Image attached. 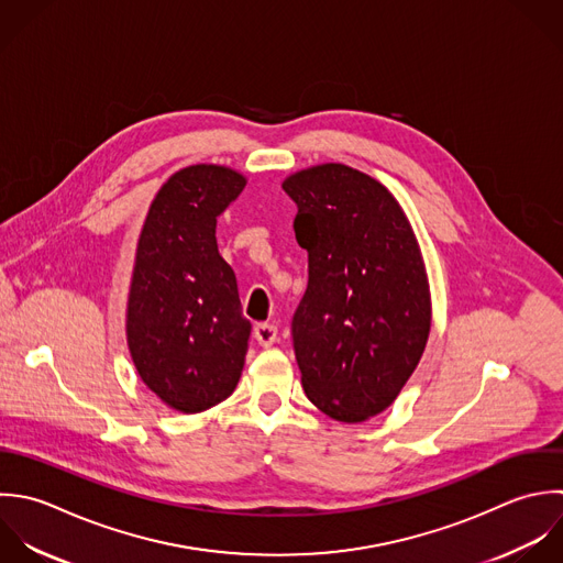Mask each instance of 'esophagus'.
Segmentation results:
<instances>
[{
    "label": "esophagus",
    "mask_w": 563,
    "mask_h": 563,
    "mask_svg": "<svg viewBox=\"0 0 563 563\" xmlns=\"http://www.w3.org/2000/svg\"><path fill=\"white\" fill-rule=\"evenodd\" d=\"M254 338L261 346H272L276 340H278V329L274 324H267V322H261L254 327Z\"/></svg>",
    "instance_id": "obj_1"
}]
</instances>
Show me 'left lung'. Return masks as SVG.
Masks as SVG:
<instances>
[{"mask_svg": "<svg viewBox=\"0 0 563 563\" xmlns=\"http://www.w3.org/2000/svg\"><path fill=\"white\" fill-rule=\"evenodd\" d=\"M309 254L291 318L305 395L331 419L366 421L415 373L430 335V291L412 228L373 177L322 164L285 179Z\"/></svg>", "mask_w": 563, "mask_h": 563, "instance_id": "left-lung-1", "label": "left lung"}]
</instances>
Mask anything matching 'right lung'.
<instances>
[{
	"label": "right lung",
	"mask_w": 563,
	"mask_h": 563,
	"mask_svg": "<svg viewBox=\"0 0 563 563\" xmlns=\"http://www.w3.org/2000/svg\"><path fill=\"white\" fill-rule=\"evenodd\" d=\"M243 188L225 166H188L159 188L137 241L126 342L142 382L179 412L221 404L243 371L252 324L214 236Z\"/></svg>",
	"instance_id": "1"
}]
</instances>
